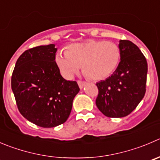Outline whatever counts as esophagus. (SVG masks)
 <instances>
[{
  "mask_svg": "<svg viewBox=\"0 0 160 160\" xmlns=\"http://www.w3.org/2000/svg\"><path fill=\"white\" fill-rule=\"evenodd\" d=\"M77 83H78V85H79V87H80V89H82V88L84 87V85L86 84V82L82 81V80H78V81H77Z\"/></svg>",
  "mask_w": 160,
  "mask_h": 160,
  "instance_id": "esophagus-1",
  "label": "esophagus"
}]
</instances>
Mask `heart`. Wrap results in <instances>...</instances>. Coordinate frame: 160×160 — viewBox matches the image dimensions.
Returning a JSON list of instances; mask_svg holds the SVG:
<instances>
[{
  "label": "heart",
  "instance_id": "heart-1",
  "mask_svg": "<svg viewBox=\"0 0 160 160\" xmlns=\"http://www.w3.org/2000/svg\"><path fill=\"white\" fill-rule=\"evenodd\" d=\"M119 60L120 50L117 44L94 40L72 44L67 51H61L55 56V62L65 77H72L82 65L85 75L94 80L109 77Z\"/></svg>",
  "mask_w": 160,
  "mask_h": 160
}]
</instances>
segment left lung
Listing matches in <instances>:
<instances>
[{
	"mask_svg": "<svg viewBox=\"0 0 160 160\" xmlns=\"http://www.w3.org/2000/svg\"><path fill=\"white\" fill-rule=\"evenodd\" d=\"M119 48L120 62L115 72L96 83L98 89L96 105L105 116L111 118L129 115L146 91L148 64L145 55L130 41L121 40Z\"/></svg>",
	"mask_w": 160,
	"mask_h": 160,
	"instance_id": "obj_1",
	"label": "left lung"
}]
</instances>
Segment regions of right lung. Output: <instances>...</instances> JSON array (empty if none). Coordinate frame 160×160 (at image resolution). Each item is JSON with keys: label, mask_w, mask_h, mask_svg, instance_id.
I'll return each instance as SVG.
<instances>
[{"label": "right lung", "mask_w": 160, "mask_h": 160, "mask_svg": "<svg viewBox=\"0 0 160 160\" xmlns=\"http://www.w3.org/2000/svg\"><path fill=\"white\" fill-rule=\"evenodd\" d=\"M55 44L28 49L15 63L12 89L18 111L31 123L54 128L67 120L80 91L77 81L63 78L55 62Z\"/></svg>", "instance_id": "obj_1"}]
</instances>
